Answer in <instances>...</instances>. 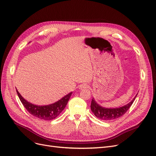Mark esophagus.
<instances>
[{
    "instance_id": "1",
    "label": "esophagus",
    "mask_w": 156,
    "mask_h": 156,
    "mask_svg": "<svg viewBox=\"0 0 156 156\" xmlns=\"http://www.w3.org/2000/svg\"><path fill=\"white\" fill-rule=\"evenodd\" d=\"M87 88H88V86H87V85L85 84H80V85L79 86V88L80 89V90L86 89Z\"/></svg>"
}]
</instances>
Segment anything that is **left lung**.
Instances as JSON below:
<instances>
[{"mask_svg":"<svg viewBox=\"0 0 156 156\" xmlns=\"http://www.w3.org/2000/svg\"><path fill=\"white\" fill-rule=\"evenodd\" d=\"M138 95V94H137ZM133 99L131 102H130L126 105H123L120 108H105L102 107L101 105H98L95 100L93 98L91 104V109L93 114L96 117L102 120H111L116 119L118 118H120L125 114L127 110L131 106V105L134 102V100L137 96Z\"/></svg>","mask_w":156,"mask_h":156,"instance_id":"1","label":"left lung"}]
</instances>
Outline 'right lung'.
Masks as SVG:
<instances>
[{
  "label": "right lung",
  "mask_w": 156,
  "mask_h": 156,
  "mask_svg": "<svg viewBox=\"0 0 156 156\" xmlns=\"http://www.w3.org/2000/svg\"><path fill=\"white\" fill-rule=\"evenodd\" d=\"M18 97L21 102L29 113L35 117L45 120H51L58 117L62 111L65 108L72 94V92L68 93L59 101L54 104L47 105H37L31 104L25 100L16 90Z\"/></svg>",
  "instance_id": "obj_1"
}]
</instances>
